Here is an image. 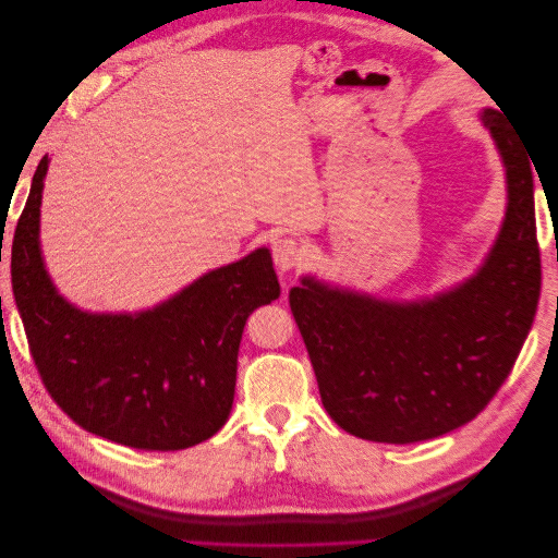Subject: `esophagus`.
<instances>
[{"mask_svg":"<svg viewBox=\"0 0 558 558\" xmlns=\"http://www.w3.org/2000/svg\"><path fill=\"white\" fill-rule=\"evenodd\" d=\"M272 258L279 272H291L293 267L302 263V248L293 238H281L272 246Z\"/></svg>","mask_w":558,"mask_h":558,"instance_id":"obj_1","label":"esophagus"}]
</instances>
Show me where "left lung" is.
Listing matches in <instances>:
<instances>
[{"label": "left lung", "instance_id": "obj_1", "mask_svg": "<svg viewBox=\"0 0 558 558\" xmlns=\"http://www.w3.org/2000/svg\"><path fill=\"white\" fill-rule=\"evenodd\" d=\"M505 165L508 209L477 275L430 300L393 302L314 277L289 293L320 402L369 442L461 428L492 400L526 342L539 298L531 154L496 109L480 113Z\"/></svg>", "mask_w": 558, "mask_h": 558}]
</instances>
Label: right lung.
<instances>
[{"mask_svg": "<svg viewBox=\"0 0 558 558\" xmlns=\"http://www.w3.org/2000/svg\"><path fill=\"white\" fill-rule=\"evenodd\" d=\"M48 156L32 177L11 246V283L46 391L74 424L105 440L177 451L223 428L238 351L253 310L279 298L267 248L211 269L137 314H93L66 302L41 258Z\"/></svg>", "mask_w": 558, "mask_h": 558, "instance_id": "obj_1", "label": "right lung"}]
</instances>
